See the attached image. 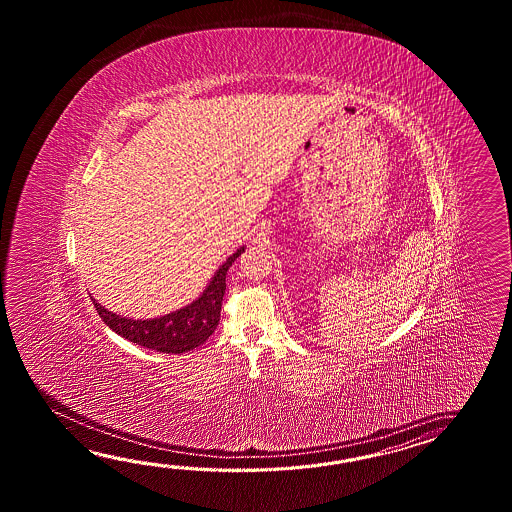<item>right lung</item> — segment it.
<instances>
[{"mask_svg": "<svg viewBox=\"0 0 512 512\" xmlns=\"http://www.w3.org/2000/svg\"><path fill=\"white\" fill-rule=\"evenodd\" d=\"M241 252H245V247H240L227 258L197 300L185 305L183 309H177L174 313L159 318L133 320L128 316L111 313L106 307L97 304L95 298L91 300L104 324L111 327L120 337L130 340L133 344H139L142 348L179 355L201 346L216 331L221 316L223 294L227 289V271L236 258L241 256Z\"/></svg>", "mask_w": 512, "mask_h": 512, "instance_id": "1", "label": "right lung"}]
</instances>
